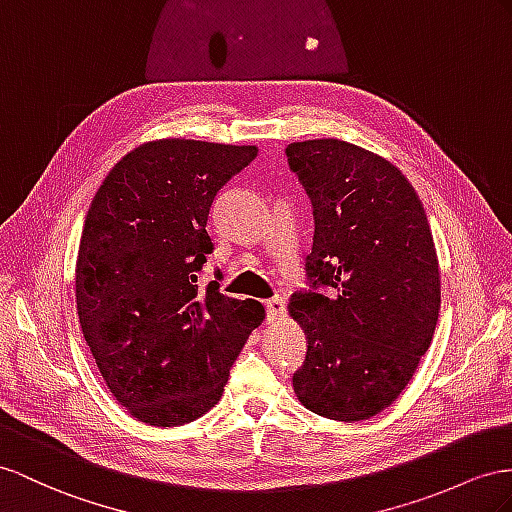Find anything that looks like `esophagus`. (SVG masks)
Segmentation results:
<instances>
[{
    "mask_svg": "<svg viewBox=\"0 0 512 512\" xmlns=\"http://www.w3.org/2000/svg\"><path fill=\"white\" fill-rule=\"evenodd\" d=\"M266 311H268V320H277L285 313V300L281 296H272L266 300Z\"/></svg>",
    "mask_w": 512,
    "mask_h": 512,
    "instance_id": "esophagus-1",
    "label": "esophagus"
}]
</instances>
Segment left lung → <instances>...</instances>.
I'll return each mask as SVG.
<instances>
[{
  "mask_svg": "<svg viewBox=\"0 0 512 512\" xmlns=\"http://www.w3.org/2000/svg\"><path fill=\"white\" fill-rule=\"evenodd\" d=\"M285 153L316 225L309 290L287 305L309 344L292 385L309 411L359 422L400 396L435 335V242L409 179L381 155L337 138Z\"/></svg>",
  "mask_w": 512,
  "mask_h": 512,
  "instance_id": "1",
  "label": "left lung"
}]
</instances>
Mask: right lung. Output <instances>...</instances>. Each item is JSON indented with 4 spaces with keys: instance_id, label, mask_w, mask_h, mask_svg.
I'll list each match as a JSON object with an SVG mask.
<instances>
[{
    "instance_id": "right-lung-1",
    "label": "right lung",
    "mask_w": 512,
    "mask_h": 512,
    "mask_svg": "<svg viewBox=\"0 0 512 512\" xmlns=\"http://www.w3.org/2000/svg\"><path fill=\"white\" fill-rule=\"evenodd\" d=\"M257 147L166 138L129 151L86 214L75 268L77 316L112 396L149 426H181L220 400L248 335L253 298L205 290L207 233L218 190Z\"/></svg>"
}]
</instances>
